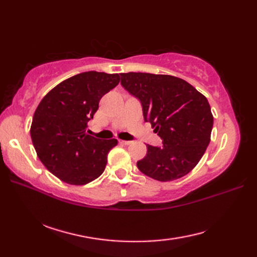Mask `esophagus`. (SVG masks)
Returning a JSON list of instances; mask_svg holds the SVG:
<instances>
[{
    "label": "esophagus",
    "instance_id": "obj_1",
    "mask_svg": "<svg viewBox=\"0 0 257 257\" xmlns=\"http://www.w3.org/2000/svg\"><path fill=\"white\" fill-rule=\"evenodd\" d=\"M119 143L121 144V145H124V146H128V145H130L132 144V141H129V140H119Z\"/></svg>",
    "mask_w": 257,
    "mask_h": 257
}]
</instances>
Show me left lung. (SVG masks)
<instances>
[{
  "label": "left lung",
  "mask_w": 257,
  "mask_h": 257,
  "mask_svg": "<svg viewBox=\"0 0 257 257\" xmlns=\"http://www.w3.org/2000/svg\"><path fill=\"white\" fill-rule=\"evenodd\" d=\"M120 84L137 98L162 146L147 145L139 170L158 181H172L198 165L210 144L213 127L206 98L187 81L170 75L120 74Z\"/></svg>",
  "instance_id": "1"
}]
</instances>
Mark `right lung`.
<instances>
[{"label":"right lung","mask_w":257,"mask_h":257,"mask_svg":"<svg viewBox=\"0 0 257 257\" xmlns=\"http://www.w3.org/2000/svg\"><path fill=\"white\" fill-rule=\"evenodd\" d=\"M118 74L95 70L62 81L43 98L31 125V138L43 165L62 181L81 185L103 172L116 139L86 134L101 97L119 83Z\"/></svg>","instance_id":"1"}]
</instances>
